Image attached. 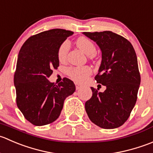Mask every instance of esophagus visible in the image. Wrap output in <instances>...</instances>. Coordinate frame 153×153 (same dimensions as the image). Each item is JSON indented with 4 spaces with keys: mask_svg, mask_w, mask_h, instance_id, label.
<instances>
[{
    "mask_svg": "<svg viewBox=\"0 0 153 153\" xmlns=\"http://www.w3.org/2000/svg\"><path fill=\"white\" fill-rule=\"evenodd\" d=\"M75 85H76V90H79L80 88H82V85L80 84H79V83H75Z\"/></svg>",
    "mask_w": 153,
    "mask_h": 153,
    "instance_id": "34e87169",
    "label": "esophagus"
}]
</instances>
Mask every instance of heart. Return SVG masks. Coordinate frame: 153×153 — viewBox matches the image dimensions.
Segmentation results:
<instances>
[{
	"label": "heart",
	"instance_id": "heart-1",
	"mask_svg": "<svg viewBox=\"0 0 153 153\" xmlns=\"http://www.w3.org/2000/svg\"><path fill=\"white\" fill-rule=\"evenodd\" d=\"M76 44V46L86 55L88 56L89 58L92 59L95 56L96 47L91 40L84 36H81L77 39ZM69 50H70V44L68 41L63 42L58 50V58L59 61L63 62L66 59ZM67 73L68 76L74 80L78 82H82L91 74V69L88 66L71 67L68 68Z\"/></svg>",
	"mask_w": 153,
	"mask_h": 153
}]
</instances>
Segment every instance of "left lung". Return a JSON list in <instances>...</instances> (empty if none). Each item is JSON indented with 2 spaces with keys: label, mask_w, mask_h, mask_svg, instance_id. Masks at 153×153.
<instances>
[{
  "label": "left lung",
  "mask_w": 153,
  "mask_h": 153,
  "mask_svg": "<svg viewBox=\"0 0 153 153\" xmlns=\"http://www.w3.org/2000/svg\"><path fill=\"white\" fill-rule=\"evenodd\" d=\"M102 52V62L94 77L106 87L104 92L94 88L85 108L89 119L102 128H115L127 120L137 100L140 83L137 56L131 44L111 31L84 32Z\"/></svg>",
  "instance_id": "8db88e82"
}]
</instances>
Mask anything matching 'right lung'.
<instances>
[{
    "mask_svg": "<svg viewBox=\"0 0 153 153\" xmlns=\"http://www.w3.org/2000/svg\"><path fill=\"white\" fill-rule=\"evenodd\" d=\"M74 33L53 29L32 36L22 45L18 56L14 85L16 103L25 117L35 126L55 121L66 97L76 87L68 78L58 85L48 79L59 65L58 50Z\"/></svg>",
    "mask_w": 153,
    "mask_h": 153,
    "instance_id": "add662e5",
    "label": "right lung"
}]
</instances>
